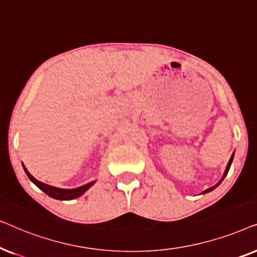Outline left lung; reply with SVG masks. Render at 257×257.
Instances as JSON below:
<instances>
[{
	"mask_svg": "<svg viewBox=\"0 0 257 257\" xmlns=\"http://www.w3.org/2000/svg\"><path fill=\"white\" fill-rule=\"evenodd\" d=\"M234 154H235V152H233V154H231V157H230V159H229V161H228V164H227V167H226V170H224V172H223V175H222V178L220 179V181L217 182V184L215 185V186H213V187H210V188H208V189H206V191H203L201 194H206V193H209V192H212L213 189H215L217 186H219L221 182H222V180L224 178H226V175L228 174V171H229V168H230V165H231V163H233V159H234Z\"/></svg>",
	"mask_w": 257,
	"mask_h": 257,
	"instance_id": "left-lung-1",
	"label": "left lung"
}]
</instances>
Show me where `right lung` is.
Instances as JSON below:
<instances>
[{
	"label": "right lung",
	"mask_w": 257,
	"mask_h": 257,
	"mask_svg": "<svg viewBox=\"0 0 257 257\" xmlns=\"http://www.w3.org/2000/svg\"><path fill=\"white\" fill-rule=\"evenodd\" d=\"M23 170H24V172H26V174L28 175V178H29L30 180L41 189V191H43L45 194L49 195L52 199H56V200H72V199L79 198L80 195H83L84 193H85L87 189H89L92 185H94V182H96V181H91V182H89V184L80 186V187H77V188H72V189L58 188V187H54V186L44 184V182L38 181L37 179H35L33 175L28 172V170L24 165H23Z\"/></svg>",
	"instance_id": "1"
}]
</instances>
